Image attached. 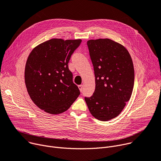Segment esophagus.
Masks as SVG:
<instances>
[{
  "instance_id": "1",
  "label": "esophagus",
  "mask_w": 161,
  "mask_h": 161,
  "mask_svg": "<svg viewBox=\"0 0 161 161\" xmlns=\"http://www.w3.org/2000/svg\"><path fill=\"white\" fill-rule=\"evenodd\" d=\"M78 88H79V89H80V92H82V91H83V85H78Z\"/></svg>"
}]
</instances>
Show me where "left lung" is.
Segmentation results:
<instances>
[{"label":"left lung","instance_id":"left-lung-1","mask_svg":"<svg viewBox=\"0 0 161 161\" xmlns=\"http://www.w3.org/2000/svg\"><path fill=\"white\" fill-rule=\"evenodd\" d=\"M94 67L96 87L85 97L91 114L98 120L116 118L130 100L134 85V69L126 49L110 39L87 41Z\"/></svg>","mask_w":161,"mask_h":161}]
</instances>
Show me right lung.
<instances>
[{
    "mask_svg": "<svg viewBox=\"0 0 161 161\" xmlns=\"http://www.w3.org/2000/svg\"><path fill=\"white\" fill-rule=\"evenodd\" d=\"M81 39L53 38L35 47L25 67V83L33 103L51 114L67 110L80 94L68 64Z\"/></svg>",
    "mask_w": 161,
    "mask_h": 161,
    "instance_id": "obj_1",
    "label": "right lung"
}]
</instances>
